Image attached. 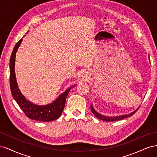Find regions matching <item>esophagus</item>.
Here are the masks:
<instances>
[{
  "label": "esophagus",
  "mask_w": 157,
  "mask_h": 157,
  "mask_svg": "<svg viewBox=\"0 0 157 157\" xmlns=\"http://www.w3.org/2000/svg\"><path fill=\"white\" fill-rule=\"evenodd\" d=\"M81 77L84 79H87L89 77V73L86 71H83L81 73Z\"/></svg>",
  "instance_id": "34e87169"
}]
</instances>
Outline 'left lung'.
Returning a JSON list of instances; mask_svg holds the SVG:
<instances>
[{"mask_svg": "<svg viewBox=\"0 0 157 157\" xmlns=\"http://www.w3.org/2000/svg\"><path fill=\"white\" fill-rule=\"evenodd\" d=\"M149 61H150V59H149ZM90 108H91L92 112L93 113L94 115L96 116L97 118H98L99 119L102 120L103 121H120V120H122V119H124V118L130 117L132 115H134V114L137 111V109H137L136 110H135L134 111H133L132 113L128 114V115H121V116H118V117H111L103 116V115H101V114L98 113L97 111H95V109H94V107H93V106L92 105H90Z\"/></svg>", "mask_w": 157, "mask_h": 157, "instance_id": "obj_1", "label": "left lung"}]
</instances>
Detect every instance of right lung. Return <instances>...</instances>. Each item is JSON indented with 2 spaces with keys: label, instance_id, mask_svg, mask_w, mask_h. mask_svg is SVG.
Masks as SVG:
<instances>
[{
  "label": "right lung",
  "instance_id": "add662e5",
  "mask_svg": "<svg viewBox=\"0 0 157 157\" xmlns=\"http://www.w3.org/2000/svg\"><path fill=\"white\" fill-rule=\"evenodd\" d=\"M22 40L21 39L16 43L13 49L10 59V85L12 96L25 115L31 119L42 122H50L58 119L63 111L66 98L73 86L59 95V96L55 99V101L48 105H35L27 100L18 88L14 69L16 54ZM74 86H75V85H74Z\"/></svg>",
  "mask_w": 157,
  "mask_h": 157
}]
</instances>
